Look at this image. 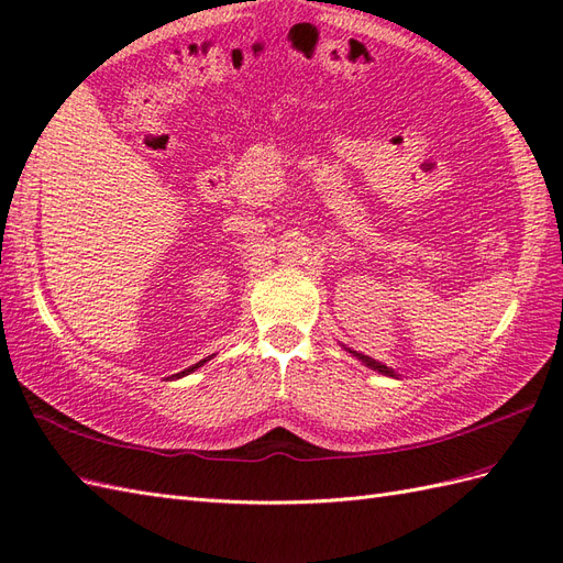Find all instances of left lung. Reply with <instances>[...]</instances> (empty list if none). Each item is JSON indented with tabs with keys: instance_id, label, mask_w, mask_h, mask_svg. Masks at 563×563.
<instances>
[{
	"instance_id": "obj_1",
	"label": "left lung",
	"mask_w": 563,
	"mask_h": 563,
	"mask_svg": "<svg viewBox=\"0 0 563 563\" xmlns=\"http://www.w3.org/2000/svg\"><path fill=\"white\" fill-rule=\"evenodd\" d=\"M347 352H352V355H355L357 360H362L364 364H367L369 369H374V372H378V374H384V376H394V378H398V374L390 369V367H386V364H382V362H376V360H372V357H367V355H362V352H357V350H347Z\"/></svg>"
}]
</instances>
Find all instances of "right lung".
<instances>
[{
  "mask_svg": "<svg viewBox=\"0 0 563 563\" xmlns=\"http://www.w3.org/2000/svg\"><path fill=\"white\" fill-rule=\"evenodd\" d=\"M208 360H211V357H208ZM208 360H201V362H196V364H191V367H189V369H185V372H179V374H175V378H181V376H187V374L196 372V369H199V367H203V364H206Z\"/></svg>",
  "mask_w": 563,
  "mask_h": 563,
  "instance_id": "obj_1",
  "label": "right lung"
}]
</instances>
